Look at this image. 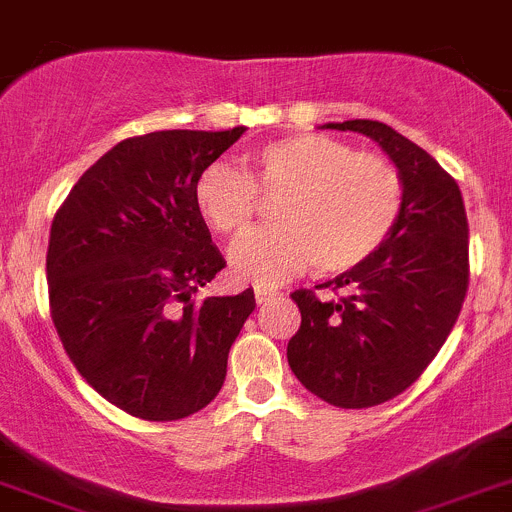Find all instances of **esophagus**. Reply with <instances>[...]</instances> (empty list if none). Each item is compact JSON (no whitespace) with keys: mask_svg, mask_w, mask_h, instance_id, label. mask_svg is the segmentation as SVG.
<instances>
[{"mask_svg":"<svg viewBox=\"0 0 512 512\" xmlns=\"http://www.w3.org/2000/svg\"><path fill=\"white\" fill-rule=\"evenodd\" d=\"M277 289H267V287H255V302L257 304H267L270 302V299H275L277 297Z\"/></svg>","mask_w":512,"mask_h":512,"instance_id":"34e87169","label":"esophagus"}]
</instances>
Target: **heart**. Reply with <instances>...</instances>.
<instances>
[{
    "mask_svg": "<svg viewBox=\"0 0 512 512\" xmlns=\"http://www.w3.org/2000/svg\"><path fill=\"white\" fill-rule=\"evenodd\" d=\"M242 170L215 163L195 183V210L220 235L237 237L255 215L257 193L280 195L275 227L230 247L232 272L250 285H277L307 265L344 272L374 255L401 213V180L391 163L356 153L337 138H280L240 158Z\"/></svg>",
    "mask_w": 512,
    "mask_h": 512,
    "instance_id": "b5f03b06",
    "label": "heart"
}]
</instances>
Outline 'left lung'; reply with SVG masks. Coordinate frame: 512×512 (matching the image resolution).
Wrapping results in <instances>:
<instances>
[{"instance_id": "8db88e82", "label": "left lung", "mask_w": 512, "mask_h": 512, "mask_svg": "<svg viewBox=\"0 0 512 512\" xmlns=\"http://www.w3.org/2000/svg\"><path fill=\"white\" fill-rule=\"evenodd\" d=\"M371 138L401 180V213L384 245L322 287L299 289L287 361L304 389L339 409L384 404L409 389L451 334L468 289V220L456 180L379 121L324 123Z\"/></svg>"}]
</instances>
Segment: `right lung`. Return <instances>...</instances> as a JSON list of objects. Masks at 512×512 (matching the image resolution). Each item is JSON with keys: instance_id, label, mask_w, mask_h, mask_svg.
<instances>
[{"instance_id": "obj_1", "label": "right lung", "mask_w": 512, "mask_h": 512, "mask_svg": "<svg viewBox=\"0 0 512 512\" xmlns=\"http://www.w3.org/2000/svg\"><path fill=\"white\" fill-rule=\"evenodd\" d=\"M245 131L126 138L81 175L51 223L54 327L79 374L126 414L178 421L223 389L255 292L190 299L225 267L193 195Z\"/></svg>"}]
</instances>
